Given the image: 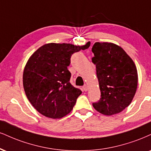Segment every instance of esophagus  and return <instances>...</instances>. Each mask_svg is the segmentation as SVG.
<instances>
[{"label":"esophagus","instance_id":"1","mask_svg":"<svg viewBox=\"0 0 151 151\" xmlns=\"http://www.w3.org/2000/svg\"><path fill=\"white\" fill-rule=\"evenodd\" d=\"M83 90L84 91H88V86H87L86 84H85L84 86H83Z\"/></svg>","mask_w":151,"mask_h":151}]
</instances>
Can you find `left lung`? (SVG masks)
<instances>
[{
	"label": "left lung",
	"mask_w": 151,
	"mask_h": 151,
	"mask_svg": "<svg viewBox=\"0 0 151 151\" xmlns=\"http://www.w3.org/2000/svg\"><path fill=\"white\" fill-rule=\"evenodd\" d=\"M101 99L93 108L105 115L124 110L132 103L138 85L137 67L127 52L112 43L96 42L92 47Z\"/></svg>",
	"instance_id": "1"
}]
</instances>
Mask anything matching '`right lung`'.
<instances>
[{"label":"right lung","instance_id":"add662e5","mask_svg":"<svg viewBox=\"0 0 151 151\" xmlns=\"http://www.w3.org/2000/svg\"><path fill=\"white\" fill-rule=\"evenodd\" d=\"M90 46L47 43L29 58L23 72V86L31 104L41 115L58 119L72 111L81 91L70 82L68 67L74 52Z\"/></svg>","mask_w":151,"mask_h":151}]
</instances>
